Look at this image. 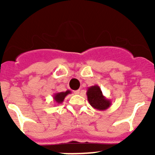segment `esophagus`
Masks as SVG:
<instances>
[{
  "label": "esophagus",
  "mask_w": 155,
  "mask_h": 155,
  "mask_svg": "<svg viewBox=\"0 0 155 155\" xmlns=\"http://www.w3.org/2000/svg\"><path fill=\"white\" fill-rule=\"evenodd\" d=\"M79 93H80V91H79V90L75 91H74V94H79Z\"/></svg>",
  "instance_id": "34e87169"
}]
</instances>
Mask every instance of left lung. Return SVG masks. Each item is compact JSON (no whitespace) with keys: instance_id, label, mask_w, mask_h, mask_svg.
<instances>
[{"instance_id":"8db88e82","label":"left lung","mask_w":155,"mask_h":155,"mask_svg":"<svg viewBox=\"0 0 155 155\" xmlns=\"http://www.w3.org/2000/svg\"><path fill=\"white\" fill-rule=\"evenodd\" d=\"M86 94L89 104L95 109L100 111L106 110L112 104V101L103 94L101 87L97 85L87 87Z\"/></svg>"}]
</instances>
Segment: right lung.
<instances>
[{
    "label": "right lung",
    "instance_id": "1",
    "mask_svg": "<svg viewBox=\"0 0 155 155\" xmlns=\"http://www.w3.org/2000/svg\"><path fill=\"white\" fill-rule=\"evenodd\" d=\"M71 94V91L70 90L66 91L63 92H58V93H55L53 95V98H54V101L55 102V104H61L63 103L64 100L66 97V96H68V94Z\"/></svg>",
    "mask_w": 155,
    "mask_h": 155
}]
</instances>
